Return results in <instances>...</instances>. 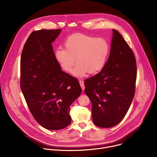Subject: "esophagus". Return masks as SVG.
<instances>
[{"label":"esophagus","mask_w":157,"mask_h":157,"mask_svg":"<svg viewBox=\"0 0 157 157\" xmlns=\"http://www.w3.org/2000/svg\"><path fill=\"white\" fill-rule=\"evenodd\" d=\"M79 84H80V86L82 88V90L84 91V89H85V87H84V81H79Z\"/></svg>","instance_id":"obj_1"}]
</instances>
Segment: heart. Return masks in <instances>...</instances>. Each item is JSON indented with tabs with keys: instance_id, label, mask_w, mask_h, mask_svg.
Returning a JSON list of instances; mask_svg holds the SVG:
<instances>
[{
	"instance_id": "1",
	"label": "heart",
	"mask_w": 157,
	"mask_h": 157,
	"mask_svg": "<svg viewBox=\"0 0 157 157\" xmlns=\"http://www.w3.org/2000/svg\"><path fill=\"white\" fill-rule=\"evenodd\" d=\"M64 48H58L55 56L61 68L71 72L76 61L78 63L73 74L82 77L87 72L94 74L104 66L109 52L107 41L102 38H96L80 33L73 34L64 42Z\"/></svg>"
}]
</instances>
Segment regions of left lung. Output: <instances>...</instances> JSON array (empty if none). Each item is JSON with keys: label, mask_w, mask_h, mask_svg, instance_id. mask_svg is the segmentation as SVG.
Returning <instances> with one entry per match:
<instances>
[{"label": "left lung", "mask_w": 157, "mask_h": 157, "mask_svg": "<svg viewBox=\"0 0 157 157\" xmlns=\"http://www.w3.org/2000/svg\"><path fill=\"white\" fill-rule=\"evenodd\" d=\"M107 61L101 71L84 81V93L92 103L94 124L110 128L124 117L135 94L137 65L135 56L116 30Z\"/></svg>", "instance_id": "obj_1"}]
</instances>
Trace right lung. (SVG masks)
I'll list each match as a JSON object with an SVG mask.
<instances>
[{
    "mask_svg": "<svg viewBox=\"0 0 157 157\" xmlns=\"http://www.w3.org/2000/svg\"><path fill=\"white\" fill-rule=\"evenodd\" d=\"M61 29L34 31L20 59V88L36 122L48 130H60L71 121L70 107L82 89L75 78L63 72L52 43Z\"/></svg>",
    "mask_w": 157,
    "mask_h": 157,
    "instance_id": "1",
    "label": "right lung"
}]
</instances>
